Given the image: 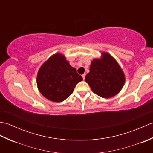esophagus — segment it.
Wrapping results in <instances>:
<instances>
[{
    "label": "esophagus",
    "instance_id": "34e87169",
    "mask_svg": "<svg viewBox=\"0 0 153 153\" xmlns=\"http://www.w3.org/2000/svg\"><path fill=\"white\" fill-rule=\"evenodd\" d=\"M85 74H83L82 75V77H83V79H85Z\"/></svg>",
    "mask_w": 153,
    "mask_h": 153
}]
</instances>
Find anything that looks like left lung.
Masks as SVG:
<instances>
[{
  "instance_id": "1",
  "label": "left lung",
  "mask_w": 153,
  "mask_h": 153,
  "mask_svg": "<svg viewBox=\"0 0 153 153\" xmlns=\"http://www.w3.org/2000/svg\"><path fill=\"white\" fill-rule=\"evenodd\" d=\"M100 58L91 61L85 80L92 91L102 98L116 95L124 85L126 77L122 68L111 54L101 52Z\"/></svg>"
}]
</instances>
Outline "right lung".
Here are the masks:
<instances>
[{
  "mask_svg": "<svg viewBox=\"0 0 153 153\" xmlns=\"http://www.w3.org/2000/svg\"><path fill=\"white\" fill-rule=\"evenodd\" d=\"M83 80L76 69L70 66L62 53L50 56L41 65L37 75L39 91L45 98L55 102L66 100L76 85Z\"/></svg>",
  "mask_w": 153,
  "mask_h": 153,
  "instance_id": "obj_1",
  "label": "right lung"
}]
</instances>
